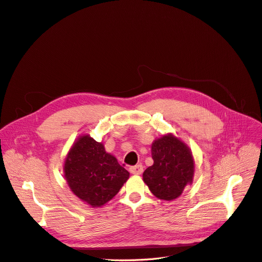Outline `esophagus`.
<instances>
[{
  "label": "esophagus",
  "mask_w": 262,
  "mask_h": 262,
  "mask_svg": "<svg viewBox=\"0 0 262 262\" xmlns=\"http://www.w3.org/2000/svg\"><path fill=\"white\" fill-rule=\"evenodd\" d=\"M129 171H130V173H131V174H134V175H140V174L143 173L144 169H143V166L139 164V165H136V166L130 167Z\"/></svg>",
  "instance_id": "obj_1"
}]
</instances>
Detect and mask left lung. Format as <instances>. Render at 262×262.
<instances>
[{"label": "left lung", "mask_w": 262, "mask_h": 262, "mask_svg": "<svg viewBox=\"0 0 262 262\" xmlns=\"http://www.w3.org/2000/svg\"><path fill=\"white\" fill-rule=\"evenodd\" d=\"M151 153L154 163L143 174L145 184L159 199H176L193 182L195 165L190 148L169 133L154 140Z\"/></svg>", "instance_id": "1"}]
</instances>
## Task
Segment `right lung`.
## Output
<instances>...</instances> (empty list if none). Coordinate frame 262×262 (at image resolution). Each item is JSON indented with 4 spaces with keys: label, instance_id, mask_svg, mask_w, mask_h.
I'll list each match as a JSON object with an SVG mask.
<instances>
[{
    "label": "right lung",
    "instance_id": "add662e5",
    "mask_svg": "<svg viewBox=\"0 0 262 262\" xmlns=\"http://www.w3.org/2000/svg\"><path fill=\"white\" fill-rule=\"evenodd\" d=\"M67 184L73 194L93 208L111 200L129 178V172L89 135L79 136L64 164Z\"/></svg>",
    "mask_w": 262,
    "mask_h": 262
}]
</instances>
